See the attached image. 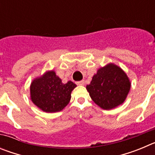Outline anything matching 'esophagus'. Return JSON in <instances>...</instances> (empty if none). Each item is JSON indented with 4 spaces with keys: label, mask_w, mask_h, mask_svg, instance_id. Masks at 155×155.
Wrapping results in <instances>:
<instances>
[{
    "label": "esophagus",
    "mask_w": 155,
    "mask_h": 155,
    "mask_svg": "<svg viewBox=\"0 0 155 155\" xmlns=\"http://www.w3.org/2000/svg\"><path fill=\"white\" fill-rule=\"evenodd\" d=\"M76 84H78V85H84V81L82 80L80 81H77Z\"/></svg>",
    "instance_id": "esophagus-1"
}]
</instances>
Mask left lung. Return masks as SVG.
<instances>
[{"mask_svg": "<svg viewBox=\"0 0 155 155\" xmlns=\"http://www.w3.org/2000/svg\"><path fill=\"white\" fill-rule=\"evenodd\" d=\"M86 88L94 103L103 109H111L125 101L130 82L121 68L109 64L98 69Z\"/></svg>", "mask_w": 155, "mask_h": 155, "instance_id": "1", "label": "left lung"}]
</instances>
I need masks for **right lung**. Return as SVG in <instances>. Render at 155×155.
<instances>
[{"mask_svg": "<svg viewBox=\"0 0 155 155\" xmlns=\"http://www.w3.org/2000/svg\"><path fill=\"white\" fill-rule=\"evenodd\" d=\"M76 86L72 81L64 84L54 71H49L32 81L30 87L31 99L42 111L56 113L69 103L71 91Z\"/></svg>", "mask_w": 155, "mask_h": 155, "instance_id": "add662e5", "label": "right lung"}]
</instances>
